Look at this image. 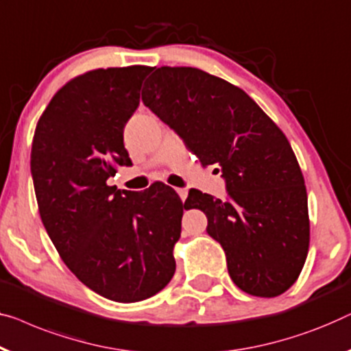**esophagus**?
<instances>
[{
  "mask_svg": "<svg viewBox=\"0 0 351 351\" xmlns=\"http://www.w3.org/2000/svg\"><path fill=\"white\" fill-rule=\"evenodd\" d=\"M176 191H177V195L180 196V199H182V201H185V199H186L188 191L185 190V188H176Z\"/></svg>",
  "mask_w": 351,
  "mask_h": 351,
  "instance_id": "esophagus-1",
  "label": "esophagus"
}]
</instances>
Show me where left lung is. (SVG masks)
I'll use <instances>...</instances> for the list:
<instances>
[{"mask_svg":"<svg viewBox=\"0 0 351 351\" xmlns=\"http://www.w3.org/2000/svg\"><path fill=\"white\" fill-rule=\"evenodd\" d=\"M142 101L202 165H220L228 199L191 190L185 204L206 213L232 282L252 296L285 293L311 241L306 185L287 136L245 91L196 68L161 66Z\"/></svg>","mask_w":351,"mask_h":351,"instance_id":"left-lung-1","label":"left lung"}]
</instances>
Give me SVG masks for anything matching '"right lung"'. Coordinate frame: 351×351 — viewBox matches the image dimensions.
<instances>
[{"mask_svg":"<svg viewBox=\"0 0 351 351\" xmlns=\"http://www.w3.org/2000/svg\"><path fill=\"white\" fill-rule=\"evenodd\" d=\"M149 73L128 66L71 79L40 115L32 145L45 231L69 271L115 302L142 301L169 283L188 209L165 184L144 191L108 185L117 166L131 165L123 128Z\"/></svg>","mask_w":351,"mask_h":351,"instance_id":"obj_1","label":"right lung"}]
</instances>
